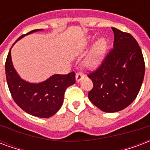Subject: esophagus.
I'll list each match as a JSON object with an SVG mask.
<instances>
[{
	"label": "esophagus",
	"instance_id": "34e87169",
	"mask_svg": "<svg viewBox=\"0 0 150 150\" xmlns=\"http://www.w3.org/2000/svg\"><path fill=\"white\" fill-rule=\"evenodd\" d=\"M84 74L82 73V72H78V73H76V81L77 82L81 81L83 78H84Z\"/></svg>",
	"mask_w": 150,
	"mask_h": 150
}]
</instances>
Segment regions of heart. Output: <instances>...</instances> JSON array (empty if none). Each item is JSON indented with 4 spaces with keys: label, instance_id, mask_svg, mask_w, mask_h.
I'll use <instances>...</instances> for the list:
<instances>
[{
    "label": "heart",
    "instance_id": "obj_1",
    "mask_svg": "<svg viewBox=\"0 0 150 150\" xmlns=\"http://www.w3.org/2000/svg\"><path fill=\"white\" fill-rule=\"evenodd\" d=\"M89 40L90 39H88L86 43H88ZM108 49V41L103 38L98 39L93 45L85 62L88 68L94 69L100 66L105 58Z\"/></svg>",
    "mask_w": 150,
    "mask_h": 150
}]
</instances>
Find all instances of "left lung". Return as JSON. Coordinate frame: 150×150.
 Instances as JSON below:
<instances>
[{
    "label": "left lung",
    "instance_id": "obj_1",
    "mask_svg": "<svg viewBox=\"0 0 150 150\" xmlns=\"http://www.w3.org/2000/svg\"><path fill=\"white\" fill-rule=\"evenodd\" d=\"M113 48L94 72L88 74L93 83L88 96L105 112L123 110L134 100L145 75V62L139 45L129 33L111 28Z\"/></svg>",
    "mask_w": 150,
    "mask_h": 150
}]
</instances>
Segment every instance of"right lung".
I'll use <instances>...</instances> for the list:
<instances>
[{
  "label": "right lung",
  "instance_id": "1",
  "mask_svg": "<svg viewBox=\"0 0 150 150\" xmlns=\"http://www.w3.org/2000/svg\"><path fill=\"white\" fill-rule=\"evenodd\" d=\"M39 31L41 29L21 35L14 44L23 36ZM5 74L8 86L16 104L27 113L39 118H50L54 115L62 105L66 89L76 82L74 72L66 75L54 74L45 81L37 84L26 81L13 67L11 50L5 62Z\"/></svg>",
  "mask_w": 150,
  "mask_h": 150
}]
</instances>
